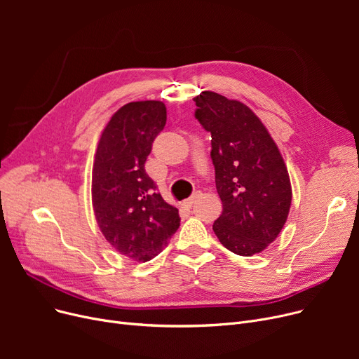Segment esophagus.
<instances>
[{
    "label": "esophagus",
    "mask_w": 359,
    "mask_h": 359,
    "mask_svg": "<svg viewBox=\"0 0 359 359\" xmlns=\"http://www.w3.org/2000/svg\"><path fill=\"white\" fill-rule=\"evenodd\" d=\"M196 198H198V195L195 194V195H192L189 199H186V201H183V205L186 206V208H191V206L195 203V201H196Z\"/></svg>",
    "instance_id": "esophagus-1"
}]
</instances>
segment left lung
<instances>
[{"label": "left lung", "instance_id": "left-lung-1", "mask_svg": "<svg viewBox=\"0 0 359 359\" xmlns=\"http://www.w3.org/2000/svg\"><path fill=\"white\" fill-rule=\"evenodd\" d=\"M194 100L195 118L211 132L215 184L222 201L212 230L236 255L260 253L288 218L292 191L284 158L246 104L214 91H202Z\"/></svg>", "mask_w": 359, "mask_h": 359}]
</instances>
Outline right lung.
<instances>
[{
  "label": "right lung",
  "mask_w": 359,
  "mask_h": 359,
  "mask_svg": "<svg viewBox=\"0 0 359 359\" xmlns=\"http://www.w3.org/2000/svg\"><path fill=\"white\" fill-rule=\"evenodd\" d=\"M165 121L163 102L122 106L106 125L93 164L91 198L100 231L135 262L161 253L180 225L177 208L156 192L144 167Z\"/></svg>",
  "instance_id": "1"
}]
</instances>
